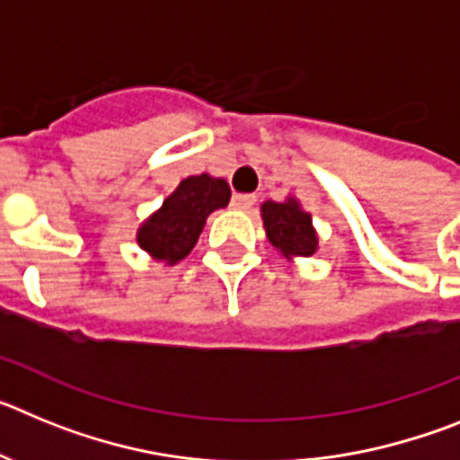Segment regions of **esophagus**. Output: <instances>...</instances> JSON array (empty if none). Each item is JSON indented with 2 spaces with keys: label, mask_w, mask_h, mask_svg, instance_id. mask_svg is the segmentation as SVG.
Segmentation results:
<instances>
[{
  "label": "esophagus",
  "mask_w": 460,
  "mask_h": 460,
  "mask_svg": "<svg viewBox=\"0 0 460 460\" xmlns=\"http://www.w3.org/2000/svg\"><path fill=\"white\" fill-rule=\"evenodd\" d=\"M255 205V198L253 195H246V193H237L233 195V209L239 211H246Z\"/></svg>",
  "instance_id": "1"
}]
</instances>
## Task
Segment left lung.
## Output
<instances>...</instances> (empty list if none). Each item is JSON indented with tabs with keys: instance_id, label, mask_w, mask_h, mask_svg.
Listing matches in <instances>:
<instances>
[{
	"instance_id": "8db88e82",
	"label": "left lung",
	"mask_w": 460,
	"mask_h": 460,
	"mask_svg": "<svg viewBox=\"0 0 460 460\" xmlns=\"http://www.w3.org/2000/svg\"><path fill=\"white\" fill-rule=\"evenodd\" d=\"M260 217L267 239L280 255L295 260L318 253V233L313 227V218L306 209H302L296 198L290 195L283 202H262Z\"/></svg>"
}]
</instances>
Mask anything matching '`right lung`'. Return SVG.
<instances>
[{"mask_svg":"<svg viewBox=\"0 0 460 460\" xmlns=\"http://www.w3.org/2000/svg\"><path fill=\"white\" fill-rule=\"evenodd\" d=\"M230 202V186L221 177L190 174L137 227V246L158 262L177 265L193 251L207 217Z\"/></svg>","mask_w":460,"mask_h":460,"instance_id":"obj_1","label":"right lung"}]
</instances>
